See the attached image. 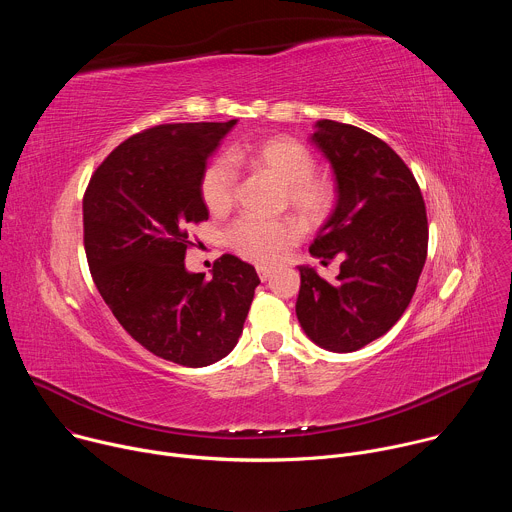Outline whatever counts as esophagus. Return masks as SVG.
Instances as JSON below:
<instances>
[{
  "label": "esophagus",
  "mask_w": 512,
  "mask_h": 512,
  "mask_svg": "<svg viewBox=\"0 0 512 512\" xmlns=\"http://www.w3.org/2000/svg\"><path fill=\"white\" fill-rule=\"evenodd\" d=\"M257 273H259V277H261V281H269V277H271V269L269 267H259L257 269Z\"/></svg>",
  "instance_id": "1"
}]
</instances>
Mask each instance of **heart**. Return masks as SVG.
<instances>
[{"label": "heart", "mask_w": 512, "mask_h": 512, "mask_svg": "<svg viewBox=\"0 0 512 512\" xmlns=\"http://www.w3.org/2000/svg\"><path fill=\"white\" fill-rule=\"evenodd\" d=\"M249 164L285 186L287 204L304 221L320 223L334 204V188L328 180L316 178V160L304 143L291 137H269L259 143H243L231 150L229 158H214L202 172L200 196L212 214H223L233 206L237 172L233 164ZM229 245L255 263L277 261L287 247L300 239V227L281 221H261L243 216L229 231Z\"/></svg>", "instance_id": "heart-1"}]
</instances>
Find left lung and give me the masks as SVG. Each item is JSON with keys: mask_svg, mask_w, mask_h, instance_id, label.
I'll use <instances>...</instances> for the list:
<instances>
[{"mask_svg": "<svg viewBox=\"0 0 512 512\" xmlns=\"http://www.w3.org/2000/svg\"><path fill=\"white\" fill-rule=\"evenodd\" d=\"M310 141L330 162L336 202L310 245L326 265L342 257L330 283L300 265L296 314L306 336L330 352H354L393 328L409 306L427 257L421 190L385 141L360 127L316 121Z\"/></svg>", "mask_w": 512, "mask_h": 512, "instance_id": "1", "label": "left lung"}]
</instances>
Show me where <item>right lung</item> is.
Listing matches in <instances>:
<instances>
[{
	"label": "right lung",
	"mask_w": 512,
	"mask_h": 512,
	"mask_svg": "<svg viewBox=\"0 0 512 512\" xmlns=\"http://www.w3.org/2000/svg\"><path fill=\"white\" fill-rule=\"evenodd\" d=\"M235 125L145 129L107 156L83 200L85 251L101 298L143 348L192 369L237 346L261 283L235 255L218 259L208 281L184 263L188 225L208 218L202 172Z\"/></svg>",
	"instance_id": "1"
}]
</instances>
